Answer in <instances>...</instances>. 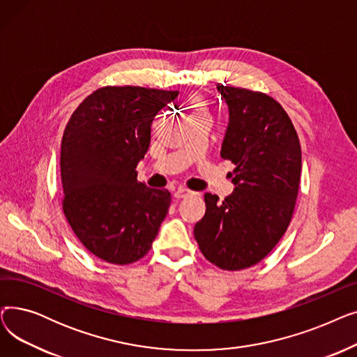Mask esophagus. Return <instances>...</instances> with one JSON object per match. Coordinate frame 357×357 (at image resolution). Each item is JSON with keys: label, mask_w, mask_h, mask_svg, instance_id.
<instances>
[{"label": "esophagus", "mask_w": 357, "mask_h": 357, "mask_svg": "<svg viewBox=\"0 0 357 357\" xmlns=\"http://www.w3.org/2000/svg\"><path fill=\"white\" fill-rule=\"evenodd\" d=\"M192 195H195V194L191 192V191H188V190H182V188H179V190L175 191V194H174V197H175L176 199L186 198V197H192Z\"/></svg>", "instance_id": "1"}]
</instances>
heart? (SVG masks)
<instances>
[{
	"instance_id": "1",
	"label": "heart",
	"mask_w": 357,
	"mask_h": 357,
	"mask_svg": "<svg viewBox=\"0 0 357 357\" xmlns=\"http://www.w3.org/2000/svg\"><path fill=\"white\" fill-rule=\"evenodd\" d=\"M195 107H197V109H195V111H198V109H202V108H201V102H199V101H195Z\"/></svg>"
}]
</instances>
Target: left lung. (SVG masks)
<instances>
[{
  "instance_id": "1",
  "label": "left lung",
  "mask_w": 357,
  "mask_h": 357,
  "mask_svg": "<svg viewBox=\"0 0 357 357\" xmlns=\"http://www.w3.org/2000/svg\"><path fill=\"white\" fill-rule=\"evenodd\" d=\"M229 107L221 158L236 167L234 192L218 201L205 194L207 211L194 236L215 266L238 271L256 265L287 231L295 208L301 146L285 109L269 96L217 85Z\"/></svg>"
}]
</instances>
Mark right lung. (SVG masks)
Instances as JSON below:
<instances>
[{"label":"right lung","mask_w":357,"mask_h":357,"mask_svg":"<svg viewBox=\"0 0 357 357\" xmlns=\"http://www.w3.org/2000/svg\"><path fill=\"white\" fill-rule=\"evenodd\" d=\"M178 91L105 86L88 96L66 124L61 175L63 213L97 257L114 265L142 259L171 207L167 190L137 181L158 112Z\"/></svg>","instance_id":"add662e5"}]
</instances>
